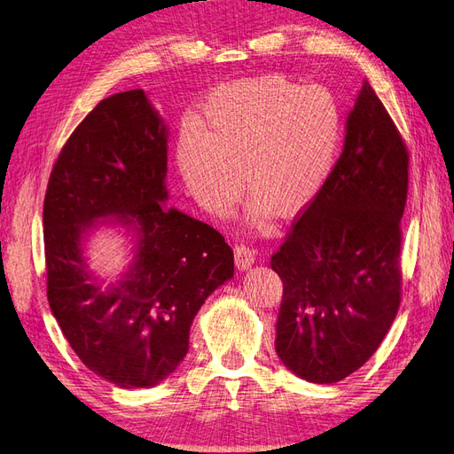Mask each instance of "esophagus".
<instances>
[{"label": "esophagus", "mask_w": 454, "mask_h": 454, "mask_svg": "<svg viewBox=\"0 0 454 454\" xmlns=\"http://www.w3.org/2000/svg\"><path fill=\"white\" fill-rule=\"evenodd\" d=\"M234 253H236V264L241 270L249 269V266L254 262V259H257L254 257V251L249 246H246V243H238L234 247Z\"/></svg>", "instance_id": "1"}]
</instances>
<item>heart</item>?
I'll return each instance as SVG.
<instances>
[{"instance_id":"obj_1","label":"heart","mask_w":454,"mask_h":454,"mask_svg":"<svg viewBox=\"0 0 454 454\" xmlns=\"http://www.w3.org/2000/svg\"><path fill=\"white\" fill-rule=\"evenodd\" d=\"M341 109L324 86L280 74L241 80L205 101L197 132L185 128L176 162L185 188L208 211L223 213L239 193L297 216L328 184L341 142Z\"/></svg>"}]
</instances>
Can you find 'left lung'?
Listing matches in <instances>:
<instances>
[{
    "instance_id": "1",
    "label": "left lung",
    "mask_w": 454,
    "mask_h": 454,
    "mask_svg": "<svg viewBox=\"0 0 454 454\" xmlns=\"http://www.w3.org/2000/svg\"><path fill=\"white\" fill-rule=\"evenodd\" d=\"M406 192L409 151L364 82L328 184L270 261L284 284L276 353L299 378L341 381L386 338L401 303Z\"/></svg>"
}]
</instances>
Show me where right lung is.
<instances>
[{
  "label": "right lung",
  "instance_id": "right-lung-1",
  "mask_svg": "<svg viewBox=\"0 0 454 454\" xmlns=\"http://www.w3.org/2000/svg\"><path fill=\"white\" fill-rule=\"evenodd\" d=\"M167 126L144 90L98 103L67 139L43 200L48 301L78 358L114 386L153 387L190 347L205 299L234 276V251L213 226L165 208ZM137 231L123 280L103 288L82 238L98 217Z\"/></svg>",
  "mask_w": 454,
  "mask_h": 454
}]
</instances>
